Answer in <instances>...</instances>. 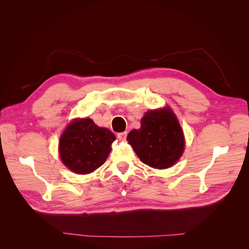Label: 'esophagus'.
<instances>
[{
  "label": "esophagus",
  "mask_w": 249,
  "mask_h": 249,
  "mask_svg": "<svg viewBox=\"0 0 249 249\" xmlns=\"http://www.w3.org/2000/svg\"><path fill=\"white\" fill-rule=\"evenodd\" d=\"M126 135H127V133H126V132L118 133V134H117V138H118L119 140H125V138H126Z\"/></svg>",
  "instance_id": "obj_1"
}]
</instances>
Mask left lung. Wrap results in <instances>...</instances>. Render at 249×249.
Instances as JSON below:
<instances>
[{
    "label": "left lung",
    "mask_w": 249,
    "mask_h": 249,
    "mask_svg": "<svg viewBox=\"0 0 249 249\" xmlns=\"http://www.w3.org/2000/svg\"><path fill=\"white\" fill-rule=\"evenodd\" d=\"M126 139L141 162L157 169L172 166L182 156L184 134L169 108L146 112L139 130H132Z\"/></svg>",
    "instance_id": "1"
}]
</instances>
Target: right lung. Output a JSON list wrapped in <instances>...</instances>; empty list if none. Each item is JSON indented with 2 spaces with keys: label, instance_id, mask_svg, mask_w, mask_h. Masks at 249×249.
<instances>
[{
  "label": "right lung",
  "instance_id": "1",
  "mask_svg": "<svg viewBox=\"0 0 249 249\" xmlns=\"http://www.w3.org/2000/svg\"><path fill=\"white\" fill-rule=\"evenodd\" d=\"M114 140V134L97 126L91 119H77L66 127L60 138L59 154L67 168L85 175L105 163Z\"/></svg>",
  "mask_w": 249,
  "mask_h": 249
}]
</instances>
